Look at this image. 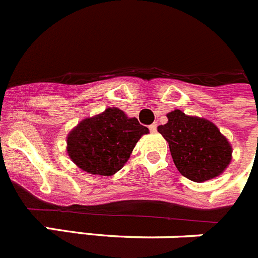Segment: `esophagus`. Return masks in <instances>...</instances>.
Masks as SVG:
<instances>
[{
  "instance_id": "obj_1",
  "label": "esophagus",
  "mask_w": 258,
  "mask_h": 258,
  "mask_svg": "<svg viewBox=\"0 0 258 258\" xmlns=\"http://www.w3.org/2000/svg\"><path fill=\"white\" fill-rule=\"evenodd\" d=\"M149 129H150V132H151V133H155V132L157 131V124H155V122H154V124L150 125Z\"/></svg>"
}]
</instances>
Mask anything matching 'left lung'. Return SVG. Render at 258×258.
<instances>
[{
    "mask_svg": "<svg viewBox=\"0 0 258 258\" xmlns=\"http://www.w3.org/2000/svg\"><path fill=\"white\" fill-rule=\"evenodd\" d=\"M166 116L168 122L159 125L157 132L169 143L173 161L183 177L204 182L226 169L231 161V146L216 125L179 109Z\"/></svg>",
    "mask_w": 258,
    "mask_h": 258,
    "instance_id": "8db88e82",
    "label": "left lung"
}]
</instances>
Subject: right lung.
Instances as JSON below:
<instances>
[{
    "label": "right lung",
    "instance_id": "add662e5",
    "mask_svg": "<svg viewBox=\"0 0 258 258\" xmlns=\"http://www.w3.org/2000/svg\"><path fill=\"white\" fill-rule=\"evenodd\" d=\"M149 129L121 109L107 108L88 117L68 134L67 152L84 172L112 175L131 157L134 146Z\"/></svg>",
    "mask_w": 258,
    "mask_h": 258
}]
</instances>
